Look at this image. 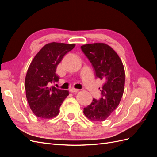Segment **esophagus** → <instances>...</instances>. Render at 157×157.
<instances>
[{
    "mask_svg": "<svg viewBox=\"0 0 157 157\" xmlns=\"http://www.w3.org/2000/svg\"><path fill=\"white\" fill-rule=\"evenodd\" d=\"M79 91V90L78 89H75V88H71L69 90V92L71 93H74V92H77Z\"/></svg>",
    "mask_w": 157,
    "mask_h": 157,
    "instance_id": "34e87169",
    "label": "esophagus"
}]
</instances>
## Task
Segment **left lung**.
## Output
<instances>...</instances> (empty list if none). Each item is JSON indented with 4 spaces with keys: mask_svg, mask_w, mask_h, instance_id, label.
<instances>
[{
    "mask_svg": "<svg viewBox=\"0 0 157 157\" xmlns=\"http://www.w3.org/2000/svg\"><path fill=\"white\" fill-rule=\"evenodd\" d=\"M80 48L91 63L96 77L104 81L101 97L93 99L83 112L90 120L101 122L119 105L124 88V66L115 51L106 44H88Z\"/></svg>",
    "mask_w": 157,
    "mask_h": 157,
    "instance_id": "1",
    "label": "left lung"
}]
</instances>
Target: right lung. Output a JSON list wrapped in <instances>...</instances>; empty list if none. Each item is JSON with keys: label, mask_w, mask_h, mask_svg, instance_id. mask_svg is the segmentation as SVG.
<instances>
[{"label": "right lung", "mask_w": 157, "mask_h": 157, "mask_svg": "<svg viewBox=\"0 0 157 157\" xmlns=\"http://www.w3.org/2000/svg\"><path fill=\"white\" fill-rule=\"evenodd\" d=\"M75 46L74 44L51 42L42 47L33 59L27 72L25 88L28 103L36 117L48 119L59 113L69 91L50 85L59 80L56 68Z\"/></svg>", "instance_id": "add662e5"}]
</instances>
